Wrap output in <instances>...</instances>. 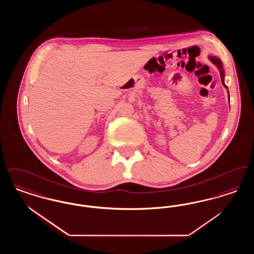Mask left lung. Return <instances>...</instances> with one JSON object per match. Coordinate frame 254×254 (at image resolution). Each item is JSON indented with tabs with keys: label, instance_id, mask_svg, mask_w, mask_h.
<instances>
[{
	"label": "left lung",
	"instance_id": "left-lung-1",
	"mask_svg": "<svg viewBox=\"0 0 254 254\" xmlns=\"http://www.w3.org/2000/svg\"><path fill=\"white\" fill-rule=\"evenodd\" d=\"M209 59L210 61L213 63V64H215L216 65L218 66V68H219V70H220V76H221V80H222V83H223V85L225 87H227V85H225V83H224V71H223V64H222V62L221 60L218 58V57H209Z\"/></svg>",
	"mask_w": 254,
	"mask_h": 254
}]
</instances>
